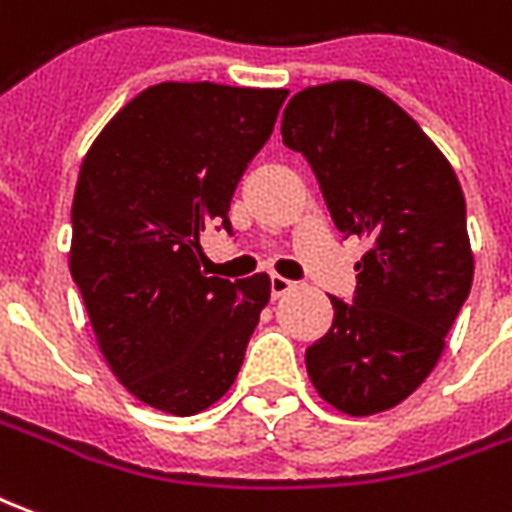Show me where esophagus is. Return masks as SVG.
Segmentation results:
<instances>
[{
	"label": "esophagus",
	"instance_id": "esophagus-1",
	"mask_svg": "<svg viewBox=\"0 0 512 512\" xmlns=\"http://www.w3.org/2000/svg\"><path fill=\"white\" fill-rule=\"evenodd\" d=\"M293 288H296V285H293L290 279L279 277V274H274V277H271V296H274V299L285 296V293H290Z\"/></svg>",
	"mask_w": 512,
	"mask_h": 512
}]
</instances>
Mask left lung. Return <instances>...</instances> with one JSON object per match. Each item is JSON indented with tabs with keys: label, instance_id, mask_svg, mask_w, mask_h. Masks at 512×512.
I'll list each match as a JSON object with an SVG mask.
<instances>
[{
	"label": "left lung",
	"instance_id": "left-lung-1",
	"mask_svg": "<svg viewBox=\"0 0 512 512\" xmlns=\"http://www.w3.org/2000/svg\"><path fill=\"white\" fill-rule=\"evenodd\" d=\"M282 142L310 161L337 230L370 241L354 304L332 296V329L307 348L310 381L348 417L389 411L430 376L472 290L461 183L417 120L351 79L293 95Z\"/></svg>",
	"mask_w": 512,
	"mask_h": 512
}]
</instances>
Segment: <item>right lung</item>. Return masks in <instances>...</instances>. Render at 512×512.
I'll return each mask as SVG.
<instances>
[{
    "instance_id": "1",
    "label": "right lung",
    "mask_w": 512,
    "mask_h": 512,
    "mask_svg": "<svg viewBox=\"0 0 512 512\" xmlns=\"http://www.w3.org/2000/svg\"><path fill=\"white\" fill-rule=\"evenodd\" d=\"M288 90L161 82L95 136L73 194L71 274L95 343L147 406L191 417L233 386L268 274L205 277L200 233L222 224Z\"/></svg>"
}]
</instances>
